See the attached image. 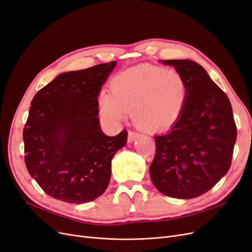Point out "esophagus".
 <instances>
[{"instance_id":"obj_1","label":"esophagus","mask_w":252,"mask_h":252,"mask_svg":"<svg viewBox=\"0 0 252 252\" xmlns=\"http://www.w3.org/2000/svg\"><path fill=\"white\" fill-rule=\"evenodd\" d=\"M138 137H139V134L137 132H134V130H128V137H127L128 142H133Z\"/></svg>"}]
</instances>
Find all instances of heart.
Instances as JSON below:
<instances>
[{"instance_id": "obj_1", "label": "heart", "mask_w": 252, "mask_h": 252, "mask_svg": "<svg viewBox=\"0 0 252 252\" xmlns=\"http://www.w3.org/2000/svg\"><path fill=\"white\" fill-rule=\"evenodd\" d=\"M111 94L100 95L102 114L112 123L124 120L132 111L136 126L160 132L178 122L188 101V84L176 69L158 65L119 73L111 82Z\"/></svg>"}]
</instances>
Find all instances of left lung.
<instances>
[{
	"mask_svg": "<svg viewBox=\"0 0 252 252\" xmlns=\"http://www.w3.org/2000/svg\"><path fill=\"white\" fill-rule=\"evenodd\" d=\"M188 84L184 110L167 134L156 136L149 172L155 187L177 199L196 198L231 167L237 126L227 95L205 69L189 60H166Z\"/></svg>",
	"mask_w": 252,
	"mask_h": 252,
	"instance_id": "left-lung-1",
	"label": "left lung"
}]
</instances>
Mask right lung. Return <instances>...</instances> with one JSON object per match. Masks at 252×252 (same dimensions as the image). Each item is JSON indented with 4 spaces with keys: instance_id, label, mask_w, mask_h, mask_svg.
Returning a JSON list of instances; mask_svg holds the SVG:
<instances>
[{
    "instance_id": "add662e5",
    "label": "right lung",
    "mask_w": 252,
    "mask_h": 252,
    "mask_svg": "<svg viewBox=\"0 0 252 252\" xmlns=\"http://www.w3.org/2000/svg\"><path fill=\"white\" fill-rule=\"evenodd\" d=\"M116 62L59 75L31 102L24 127L25 161L51 198L83 204L104 193L111 160L127 130L114 137L101 129L97 95Z\"/></svg>"
}]
</instances>
